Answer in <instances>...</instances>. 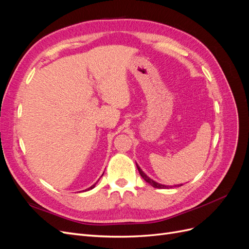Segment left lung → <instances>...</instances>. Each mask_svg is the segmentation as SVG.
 <instances>
[{"label":"left lung","mask_w":249,"mask_h":249,"mask_svg":"<svg viewBox=\"0 0 249 249\" xmlns=\"http://www.w3.org/2000/svg\"><path fill=\"white\" fill-rule=\"evenodd\" d=\"M136 166H137V168H138V171H139V173H140V176L143 178V179L145 180L146 183H148L150 186H153V187H155V188H158V189H168V188H172V186H165V185H162V184H159V183H157V182H155V180H153L152 178H149L144 172H143L142 170H141V168L138 166V165L136 164ZM179 186H182V184L180 185H176L175 187H179Z\"/></svg>","instance_id":"1"}]
</instances>
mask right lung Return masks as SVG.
Returning <instances> with one entry per match:
<instances>
[{
	"label": "right lung",
	"mask_w": 249,
	"mask_h": 249,
	"mask_svg": "<svg viewBox=\"0 0 249 249\" xmlns=\"http://www.w3.org/2000/svg\"><path fill=\"white\" fill-rule=\"evenodd\" d=\"M95 185H96V183H95L94 185H92L91 187H89V188H88V189H86V191H87V190H90V189H92V188H94V187H95Z\"/></svg>",
	"instance_id": "add662e5"
}]
</instances>
